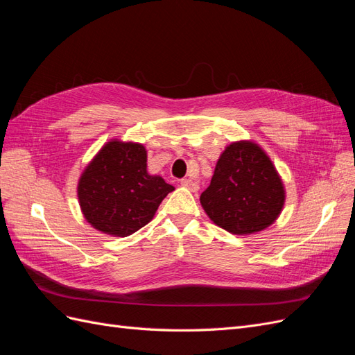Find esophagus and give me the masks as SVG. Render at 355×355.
<instances>
[{"instance_id": "34e87169", "label": "esophagus", "mask_w": 355, "mask_h": 355, "mask_svg": "<svg viewBox=\"0 0 355 355\" xmlns=\"http://www.w3.org/2000/svg\"><path fill=\"white\" fill-rule=\"evenodd\" d=\"M180 185L182 187H185V188H188V189H191V191H198V184L197 182H194V180H191V179H182L180 180Z\"/></svg>"}]
</instances>
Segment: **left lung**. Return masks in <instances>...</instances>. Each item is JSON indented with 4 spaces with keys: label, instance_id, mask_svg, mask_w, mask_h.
Wrapping results in <instances>:
<instances>
[{
    "label": "left lung",
    "instance_id": "left-lung-1",
    "mask_svg": "<svg viewBox=\"0 0 355 355\" xmlns=\"http://www.w3.org/2000/svg\"><path fill=\"white\" fill-rule=\"evenodd\" d=\"M201 206L231 234L262 231L278 218L284 204L283 182L274 164L253 142H235L222 153Z\"/></svg>",
    "mask_w": 355,
    "mask_h": 355
}]
</instances>
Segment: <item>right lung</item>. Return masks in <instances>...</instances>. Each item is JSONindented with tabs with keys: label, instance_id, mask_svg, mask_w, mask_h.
Here are the masks:
<instances>
[{
	"label": "right lung",
	"instance_id": "right-lung-1",
	"mask_svg": "<svg viewBox=\"0 0 355 355\" xmlns=\"http://www.w3.org/2000/svg\"><path fill=\"white\" fill-rule=\"evenodd\" d=\"M175 188L146 171L142 145L112 141L84 170L78 200L92 227L115 237H127L154 218L159 202Z\"/></svg>",
	"mask_w": 355,
	"mask_h": 355
}]
</instances>
